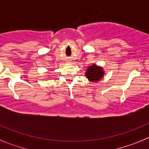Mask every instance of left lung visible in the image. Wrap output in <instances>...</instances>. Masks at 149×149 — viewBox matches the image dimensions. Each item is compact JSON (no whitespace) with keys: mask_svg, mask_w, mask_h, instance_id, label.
Wrapping results in <instances>:
<instances>
[{"mask_svg":"<svg viewBox=\"0 0 149 149\" xmlns=\"http://www.w3.org/2000/svg\"><path fill=\"white\" fill-rule=\"evenodd\" d=\"M86 77L88 81L91 82H98L101 81L104 75V70L101 66L97 65L96 64L88 66L85 73Z\"/></svg>","mask_w":149,"mask_h":149,"instance_id":"8db88e82","label":"left lung"}]
</instances>
